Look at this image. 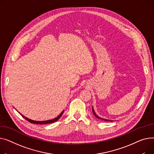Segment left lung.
Instances as JSON below:
<instances>
[{
    "instance_id": "left-lung-1",
    "label": "left lung",
    "mask_w": 154,
    "mask_h": 154,
    "mask_svg": "<svg viewBox=\"0 0 154 154\" xmlns=\"http://www.w3.org/2000/svg\"><path fill=\"white\" fill-rule=\"evenodd\" d=\"M93 114H94V115L97 117V119H101V120H104V121H111V120H107V119H103V118H101V117H99L98 116H97V114L95 113V112H94V109H93Z\"/></svg>"
}]
</instances>
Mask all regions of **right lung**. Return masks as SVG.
I'll return each instance as SVG.
<instances>
[{
	"mask_svg": "<svg viewBox=\"0 0 154 154\" xmlns=\"http://www.w3.org/2000/svg\"><path fill=\"white\" fill-rule=\"evenodd\" d=\"M63 112H64V111H63L59 116H58L57 117H55V118H54L53 119L48 120V121H33V120L30 119H29V118H27V117H25L24 116H23V115H22V114H20V112H19V113L21 114V116H22V117H24V118H25L26 121H28L29 122H31V123H33V124H47L53 123V122H55L57 121L60 118V117H61V116L63 115Z\"/></svg>",
	"mask_w": 154,
	"mask_h": 154,
	"instance_id": "1",
	"label": "right lung"
}]
</instances>
